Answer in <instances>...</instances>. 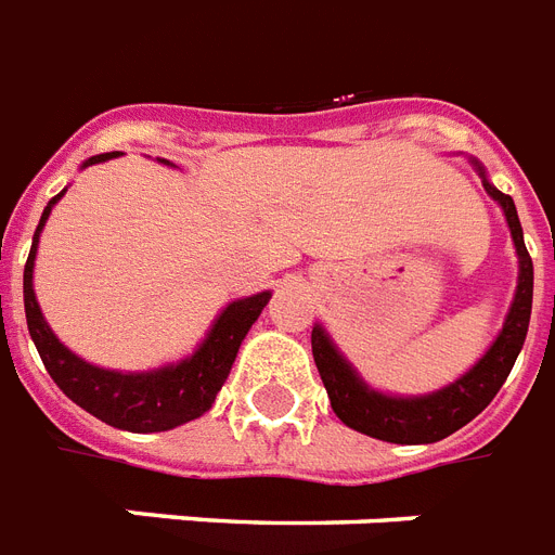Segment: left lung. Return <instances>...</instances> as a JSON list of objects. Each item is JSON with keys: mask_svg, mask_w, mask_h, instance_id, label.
<instances>
[{"mask_svg": "<svg viewBox=\"0 0 555 555\" xmlns=\"http://www.w3.org/2000/svg\"><path fill=\"white\" fill-rule=\"evenodd\" d=\"M487 194L502 203L504 217L509 223V234L518 251V289L516 300L509 306L507 321L502 335L495 338L490 352L473 366L461 380L450 384L441 392L424 398H389L372 392L340 352L332 347L326 332L321 326L312 330V354L321 372V380L330 392L332 410L347 427L358 429L363 436L392 441V444H433L441 438L453 436L455 429L476 418L487 403L493 401L495 392L507 380L518 352L525 347L527 326H530V309H533V260L525 246V234L518 223L516 203L495 185L485 180Z\"/></svg>", "mask_w": 555, "mask_h": 555, "instance_id": "left-lung-1", "label": "left lung"}]
</instances>
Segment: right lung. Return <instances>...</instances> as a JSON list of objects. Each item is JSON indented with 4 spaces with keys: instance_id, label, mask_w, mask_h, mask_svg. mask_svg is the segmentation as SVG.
Segmentation results:
<instances>
[{
    "instance_id": "1",
    "label": "right lung",
    "mask_w": 555,
    "mask_h": 555,
    "mask_svg": "<svg viewBox=\"0 0 555 555\" xmlns=\"http://www.w3.org/2000/svg\"><path fill=\"white\" fill-rule=\"evenodd\" d=\"M111 157H117V152L96 154V157L88 159L86 166H94V163ZM60 197L62 194H56L42 211L28 263H25V283H22L25 286L28 332L53 384L70 401L91 412L94 418L117 429H128V433H163V429L180 427L185 421L201 418L203 412L211 410L217 392L229 378L241 340L246 338V332L251 330V323L257 321V314L263 312V306L269 304L272 295L260 292V295L225 306V312L217 318L208 338L203 340V347L177 366H163L157 372H140V375H122V372L100 370V366L79 361L77 354L62 347L56 335L48 330L37 298H34V257H37L39 232L51 215V206Z\"/></svg>"
}]
</instances>
